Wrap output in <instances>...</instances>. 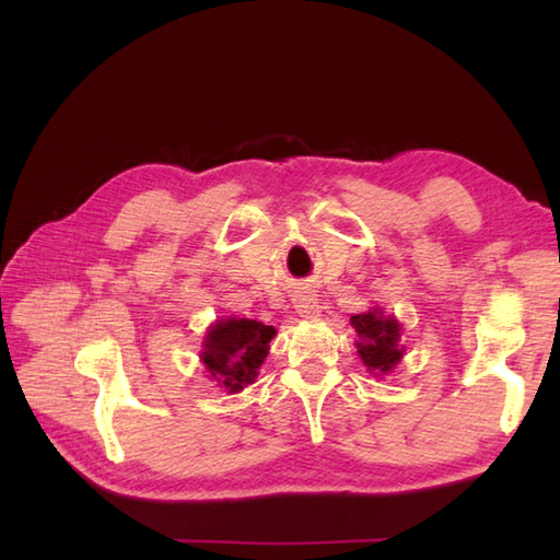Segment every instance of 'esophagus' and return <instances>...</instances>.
I'll return each mask as SVG.
<instances>
[{
    "label": "esophagus",
    "instance_id": "1",
    "mask_svg": "<svg viewBox=\"0 0 560 560\" xmlns=\"http://www.w3.org/2000/svg\"><path fill=\"white\" fill-rule=\"evenodd\" d=\"M293 307L295 313H299L301 317H319V303H317V295L311 293V291H301L295 293L293 299Z\"/></svg>",
    "mask_w": 560,
    "mask_h": 560
}]
</instances>
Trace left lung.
Returning a JSON list of instances; mask_svg holds the SVG:
<instances>
[{"label": "left lung", "mask_w": 560, "mask_h": 560, "mask_svg": "<svg viewBox=\"0 0 560 560\" xmlns=\"http://www.w3.org/2000/svg\"><path fill=\"white\" fill-rule=\"evenodd\" d=\"M351 327L359 335V355L361 361L368 365V371L375 375H387L392 368H395L401 355L404 347H399V323L395 317H385L380 313V307H373V311L353 315L351 317Z\"/></svg>", "instance_id": "1"}]
</instances>
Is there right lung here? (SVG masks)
I'll list each match as a JSON object with an SVG mask.
<instances>
[{
	"instance_id": "1",
	"label": "right lung",
	"mask_w": 560,
	"mask_h": 560,
	"mask_svg": "<svg viewBox=\"0 0 560 560\" xmlns=\"http://www.w3.org/2000/svg\"><path fill=\"white\" fill-rule=\"evenodd\" d=\"M273 335L277 329L257 319H219L209 327L199 359L211 380L229 392H241L255 383L257 368L265 363Z\"/></svg>"
}]
</instances>
